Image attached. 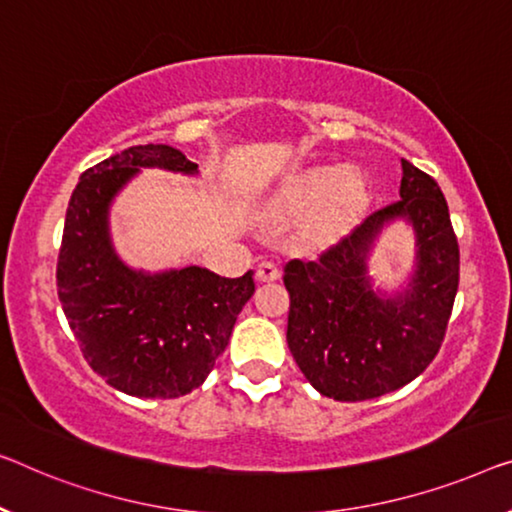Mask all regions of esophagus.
<instances>
[{"label":"esophagus","instance_id":"esophagus-1","mask_svg":"<svg viewBox=\"0 0 512 512\" xmlns=\"http://www.w3.org/2000/svg\"><path fill=\"white\" fill-rule=\"evenodd\" d=\"M278 278H280V271H278L276 264L262 262V264L257 266V271H255V280L257 282H273V280H278Z\"/></svg>","mask_w":512,"mask_h":512}]
</instances>
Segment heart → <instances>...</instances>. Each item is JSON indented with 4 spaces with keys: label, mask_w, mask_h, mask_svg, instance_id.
<instances>
[{
    "label": "heart",
    "mask_w": 512,
    "mask_h": 512,
    "mask_svg": "<svg viewBox=\"0 0 512 512\" xmlns=\"http://www.w3.org/2000/svg\"><path fill=\"white\" fill-rule=\"evenodd\" d=\"M363 202V181L356 174L335 172H312L305 177L287 183L273 200V213L282 218H303L317 213L312 223V234L317 239H326L352 220Z\"/></svg>",
    "instance_id": "b5f03b06"
}]
</instances>
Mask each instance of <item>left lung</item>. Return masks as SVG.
I'll list each match as a JSON object with an SVG mask.
<instances>
[{
    "label": "left lung",
    "mask_w": 512,
    "mask_h": 512,
    "mask_svg": "<svg viewBox=\"0 0 512 512\" xmlns=\"http://www.w3.org/2000/svg\"><path fill=\"white\" fill-rule=\"evenodd\" d=\"M415 227L417 269L408 289H371L364 259L393 219ZM287 345L326 398L372 400L416 379L437 356L460 282V248L446 197L430 174L402 158L400 200L370 213L315 262L285 266Z\"/></svg>",
    "instance_id": "left-lung-1"
}]
</instances>
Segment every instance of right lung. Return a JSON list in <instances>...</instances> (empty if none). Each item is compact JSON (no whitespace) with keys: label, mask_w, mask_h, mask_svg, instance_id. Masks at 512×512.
<instances>
[{"label":"right lung","mask_w":512,"mask_h":512,"mask_svg":"<svg viewBox=\"0 0 512 512\" xmlns=\"http://www.w3.org/2000/svg\"><path fill=\"white\" fill-rule=\"evenodd\" d=\"M140 167L197 174L167 144H137L82 172L66 209L57 294L96 375L126 395L167 400L204 384L255 282L253 271L220 278L202 266L147 273L121 262L108 213Z\"/></svg>","instance_id":"1"}]
</instances>
